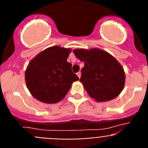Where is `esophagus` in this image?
Segmentation results:
<instances>
[{
  "label": "esophagus",
  "mask_w": 148,
  "mask_h": 148,
  "mask_svg": "<svg viewBox=\"0 0 148 148\" xmlns=\"http://www.w3.org/2000/svg\"><path fill=\"white\" fill-rule=\"evenodd\" d=\"M77 76H78L79 78L80 79V77H81V72H80V71H79V72L77 73Z\"/></svg>",
  "instance_id": "obj_1"
}]
</instances>
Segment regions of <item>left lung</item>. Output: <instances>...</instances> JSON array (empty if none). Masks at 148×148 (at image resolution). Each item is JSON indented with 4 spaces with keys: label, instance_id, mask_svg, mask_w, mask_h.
I'll use <instances>...</instances> for the list:
<instances>
[{
    "label": "left lung",
    "instance_id": "left-lung-1",
    "mask_svg": "<svg viewBox=\"0 0 148 148\" xmlns=\"http://www.w3.org/2000/svg\"><path fill=\"white\" fill-rule=\"evenodd\" d=\"M73 52L84 62L79 81L91 97L105 102L120 95L125 85V74L112 55L99 49H74Z\"/></svg>",
    "mask_w": 148,
    "mask_h": 148
}]
</instances>
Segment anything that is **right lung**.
Here are the masks:
<instances>
[{
	"label": "right lung",
	"instance_id": "add662e5",
	"mask_svg": "<svg viewBox=\"0 0 148 148\" xmlns=\"http://www.w3.org/2000/svg\"><path fill=\"white\" fill-rule=\"evenodd\" d=\"M71 50L59 46L48 48L31 61L26 71V82L31 95L44 103L62 100L71 84L79 77L66 61Z\"/></svg>",
	"mask_w": 148,
	"mask_h": 148
}]
</instances>
